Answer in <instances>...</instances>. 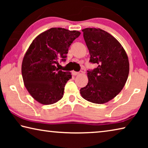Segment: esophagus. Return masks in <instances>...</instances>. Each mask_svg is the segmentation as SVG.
I'll return each instance as SVG.
<instances>
[{
    "label": "esophagus",
    "mask_w": 148,
    "mask_h": 148,
    "mask_svg": "<svg viewBox=\"0 0 148 148\" xmlns=\"http://www.w3.org/2000/svg\"><path fill=\"white\" fill-rule=\"evenodd\" d=\"M72 75H73V76H77V75H79V72H75V71H72Z\"/></svg>",
    "instance_id": "34e87169"
}]
</instances>
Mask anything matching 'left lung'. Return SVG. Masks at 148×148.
<instances>
[{
	"mask_svg": "<svg viewBox=\"0 0 148 148\" xmlns=\"http://www.w3.org/2000/svg\"><path fill=\"white\" fill-rule=\"evenodd\" d=\"M90 53V62L98 66L87 71L88 83L80 89L86 101L106 103L118 95L129 73V62L121 44L112 35L99 28L82 30Z\"/></svg>",
	"mask_w": 148,
	"mask_h": 148,
	"instance_id": "obj_1",
	"label": "left lung"
}]
</instances>
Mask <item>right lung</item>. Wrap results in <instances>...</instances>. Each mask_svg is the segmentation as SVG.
I'll return each mask as SVG.
<instances>
[{"label":"right lung","mask_w":148,"mask_h":148,"mask_svg":"<svg viewBox=\"0 0 148 148\" xmlns=\"http://www.w3.org/2000/svg\"><path fill=\"white\" fill-rule=\"evenodd\" d=\"M81 32L51 28L38 35L25 54L21 64L24 85L32 98L44 105L61 100L72 75L59 71L58 59L65 61L69 47Z\"/></svg>","instance_id":"right-lung-1"}]
</instances>
